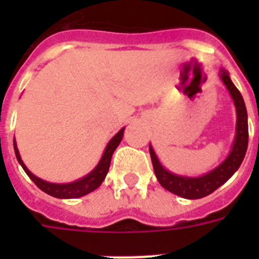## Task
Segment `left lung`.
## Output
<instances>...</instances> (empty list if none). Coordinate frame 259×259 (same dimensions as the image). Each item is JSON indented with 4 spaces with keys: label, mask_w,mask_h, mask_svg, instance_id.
Here are the masks:
<instances>
[{
    "label": "left lung",
    "mask_w": 259,
    "mask_h": 259,
    "mask_svg": "<svg viewBox=\"0 0 259 259\" xmlns=\"http://www.w3.org/2000/svg\"><path fill=\"white\" fill-rule=\"evenodd\" d=\"M221 79L229 90L235 109H237V132H235L233 149L221 165L203 176H179V175L166 170L161 165V162L158 161L157 156L154 153L153 148L149 145L150 158H152V164H153V169L158 183L169 192L175 193L177 196L184 197V199H201V197L212 193L222 184H225L241 166L242 161L245 158L246 150H247L249 126H247V111H246L245 101H243L239 90L231 82L227 71L221 70Z\"/></svg>",
    "instance_id": "1"
}]
</instances>
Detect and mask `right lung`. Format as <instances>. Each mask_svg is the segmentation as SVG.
Here are the masks:
<instances>
[{"instance_id": "obj_1", "label": "right lung", "mask_w": 259, "mask_h": 259, "mask_svg": "<svg viewBox=\"0 0 259 259\" xmlns=\"http://www.w3.org/2000/svg\"><path fill=\"white\" fill-rule=\"evenodd\" d=\"M123 130H125V127L119 130V132L110 140L107 146H106L105 152H103V156H102L101 161L98 162V165L95 166L87 176L82 177V179H79V180L76 181H72V183H68V184H55V183H48V181H44L41 180V179H38L37 176H34L33 173L30 172V170L25 166V164L22 162L21 157H20V153H18L17 145H16V141H13L14 153H16V157H17L18 162L21 164L22 169L25 170L26 175L30 177V180L33 181L34 184L37 185L41 191H44V192L51 195V196L58 197V199H75V197L84 196L87 193L95 191V189L102 184V181L105 180L106 175L109 172L110 161H111V157H113L114 150L117 149V146L119 145V142H121L122 137H123Z\"/></svg>"}]
</instances>
